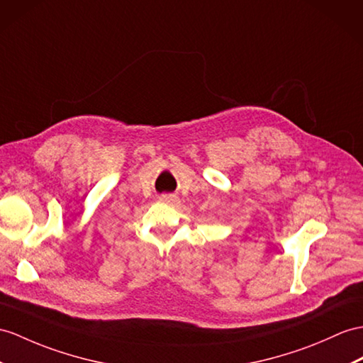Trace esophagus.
<instances>
[{"mask_svg":"<svg viewBox=\"0 0 363 363\" xmlns=\"http://www.w3.org/2000/svg\"><path fill=\"white\" fill-rule=\"evenodd\" d=\"M160 200L164 203H171V205H177V203L180 201L179 197L171 196V194H163V196H160Z\"/></svg>","mask_w":363,"mask_h":363,"instance_id":"34e87169","label":"esophagus"}]
</instances>
